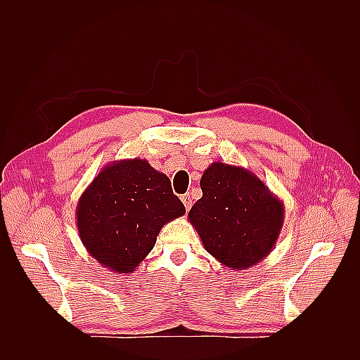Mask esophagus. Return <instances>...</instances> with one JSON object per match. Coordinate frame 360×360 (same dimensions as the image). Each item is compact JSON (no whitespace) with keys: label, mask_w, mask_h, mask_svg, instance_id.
<instances>
[{"label":"esophagus","mask_w":360,"mask_h":360,"mask_svg":"<svg viewBox=\"0 0 360 360\" xmlns=\"http://www.w3.org/2000/svg\"><path fill=\"white\" fill-rule=\"evenodd\" d=\"M181 202L184 204V207H186V210H189V209H191V205H192V198H191V195H189V193H184L183 197H181Z\"/></svg>","instance_id":"esophagus-1"}]
</instances>
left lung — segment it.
<instances>
[{"label": "left lung", "instance_id": "obj_1", "mask_svg": "<svg viewBox=\"0 0 360 360\" xmlns=\"http://www.w3.org/2000/svg\"><path fill=\"white\" fill-rule=\"evenodd\" d=\"M200 186L188 217L207 252L231 270L264 259L284 226V202L254 172L222 162L202 172Z\"/></svg>", "mask_w": 360, "mask_h": 360}]
</instances>
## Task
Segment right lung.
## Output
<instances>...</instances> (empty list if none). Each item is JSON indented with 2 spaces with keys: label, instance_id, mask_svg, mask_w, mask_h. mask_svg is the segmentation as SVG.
<instances>
[{
  "label": "right lung",
  "instance_id": "right-lung-1",
  "mask_svg": "<svg viewBox=\"0 0 360 360\" xmlns=\"http://www.w3.org/2000/svg\"><path fill=\"white\" fill-rule=\"evenodd\" d=\"M186 213L171 181L146 159L112 160L76 205V226L89 254L115 274H134L162 226Z\"/></svg>",
  "mask_w": 360,
  "mask_h": 360
}]
</instances>
